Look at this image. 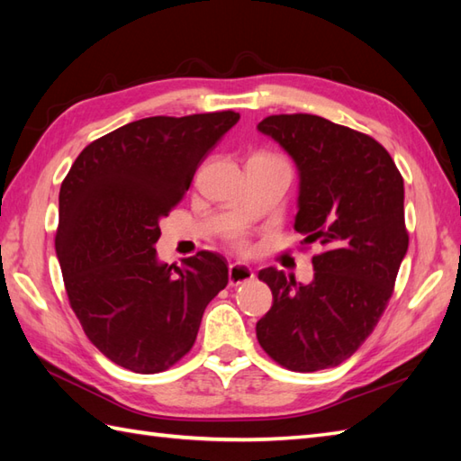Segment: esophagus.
<instances>
[{
    "instance_id": "1",
    "label": "esophagus",
    "mask_w": 461,
    "mask_h": 461,
    "mask_svg": "<svg viewBox=\"0 0 461 461\" xmlns=\"http://www.w3.org/2000/svg\"><path fill=\"white\" fill-rule=\"evenodd\" d=\"M230 285H241V283H248L253 279V271L249 266H243V263H231L228 269Z\"/></svg>"
}]
</instances>
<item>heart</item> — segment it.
Returning a JSON list of instances; mask_svg holds the SVG:
<instances>
[{
  "instance_id": "b5f03b06",
  "label": "heart",
  "mask_w": 461,
  "mask_h": 461,
  "mask_svg": "<svg viewBox=\"0 0 461 461\" xmlns=\"http://www.w3.org/2000/svg\"><path fill=\"white\" fill-rule=\"evenodd\" d=\"M231 243L236 246L240 251H246L248 249V240L241 236V233H233L231 236Z\"/></svg>"
}]
</instances>
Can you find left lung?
Instances as JSON below:
<instances>
[{
	"label": "left lung",
	"instance_id": "left-lung-1",
	"mask_svg": "<svg viewBox=\"0 0 461 461\" xmlns=\"http://www.w3.org/2000/svg\"><path fill=\"white\" fill-rule=\"evenodd\" d=\"M258 131L295 160V230L322 246L309 285L276 267L259 271L273 305L258 321V340L289 370L339 366L375 330L408 251L402 174L372 136L317 114H271Z\"/></svg>",
	"mask_w": 461,
	"mask_h": 461
}]
</instances>
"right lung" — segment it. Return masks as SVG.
<instances>
[{"label": "right lung", "instance_id": "right-lung-1", "mask_svg": "<svg viewBox=\"0 0 461 461\" xmlns=\"http://www.w3.org/2000/svg\"><path fill=\"white\" fill-rule=\"evenodd\" d=\"M233 111L149 116L91 142L59 192L55 249L85 335L114 365L156 375L190 352L208 303L228 285V261L198 251L160 263V220L188 192Z\"/></svg>", "mask_w": 461, "mask_h": 461}]
</instances>
